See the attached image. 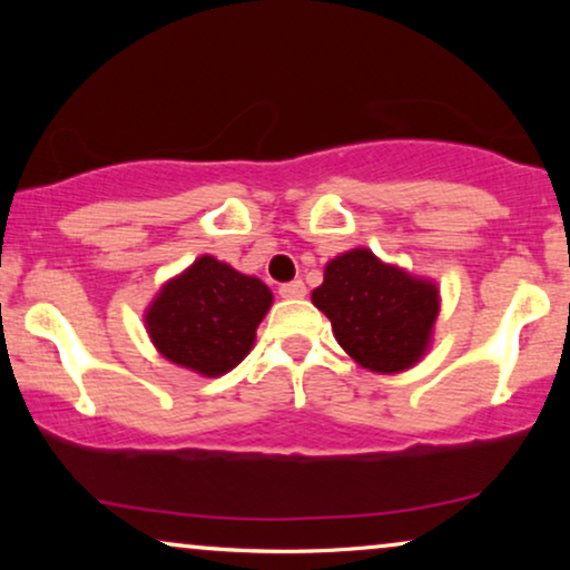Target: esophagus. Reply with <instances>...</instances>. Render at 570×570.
<instances>
[{
  "label": "esophagus",
  "instance_id": "34e87169",
  "mask_svg": "<svg viewBox=\"0 0 570 570\" xmlns=\"http://www.w3.org/2000/svg\"><path fill=\"white\" fill-rule=\"evenodd\" d=\"M279 295H283V298H287V301L303 298V295H306V285H303V279H293V283L279 285Z\"/></svg>",
  "mask_w": 570,
  "mask_h": 570
}]
</instances>
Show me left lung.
Returning <instances> with one entry per match:
<instances>
[{
    "instance_id": "1",
    "label": "left lung",
    "mask_w": 570,
    "mask_h": 570,
    "mask_svg": "<svg viewBox=\"0 0 570 570\" xmlns=\"http://www.w3.org/2000/svg\"><path fill=\"white\" fill-rule=\"evenodd\" d=\"M311 301L332 322L340 347L363 368L400 373L425 355L439 318V287L384 264L368 248L326 264Z\"/></svg>"
}]
</instances>
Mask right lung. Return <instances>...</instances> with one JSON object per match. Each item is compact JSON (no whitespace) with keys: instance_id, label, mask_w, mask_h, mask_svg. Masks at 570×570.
Returning a JSON list of instances; mask_svg holds the SVG:
<instances>
[{"instance_id":"1","label":"right lung","mask_w":570,"mask_h":570,"mask_svg":"<svg viewBox=\"0 0 570 570\" xmlns=\"http://www.w3.org/2000/svg\"><path fill=\"white\" fill-rule=\"evenodd\" d=\"M269 306L272 291L262 279L240 275L215 256H199L160 287L145 324L163 357L215 379L248 355Z\"/></svg>"}]
</instances>
